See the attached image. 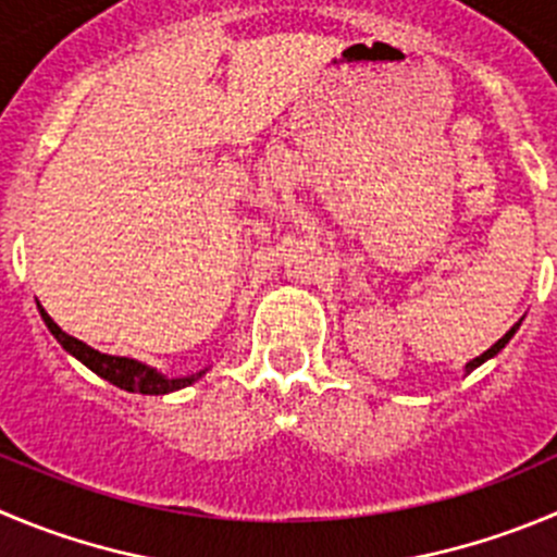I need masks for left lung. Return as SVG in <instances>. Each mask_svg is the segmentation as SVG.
<instances>
[{
	"mask_svg": "<svg viewBox=\"0 0 557 557\" xmlns=\"http://www.w3.org/2000/svg\"><path fill=\"white\" fill-rule=\"evenodd\" d=\"M517 327H520V322H517V325H513V327H511V331H508V333H506V336H503V338H497V342H495V344H492V347H490V349H486V352H481V355H479V358H473V361H470V363H468V367H465V372H468V374H470V372H473V369H479V367H481V363H484V361H490V358H495V355H497V352H500V349H503V347H506V344H508V338H511V336H513V333H517Z\"/></svg>",
	"mask_w": 557,
	"mask_h": 557,
	"instance_id": "8db88e82",
	"label": "left lung"
}]
</instances>
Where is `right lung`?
<instances>
[{"label":"right lung","instance_id":"add662e5","mask_svg":"<svg viewBox=\"0 0 557 557\" xmlns=\"http://www.w3.org/2000/svg\"><path fill=\"white\" fill-rule=\"evenodd\" d=\"M37 309H40V317H44L46 327L54 333L57 342H60L62 347H65L67 352L73 355V358H78L84 367L92 369L98 377L109 380L111 385H116V388H123V391H131V394H150V396L172 394V391H180V388H185V385L196 383V380L208 372V369H205V372L190 374V377H172V380H169L166 374H161L158 369L147 367V363L134 361V358H120V355L98 352V349H92L89 344H84V342H78V338L67 336V333L62 331V327L57 325V322L51 320L49 314H46L44 306L37 304Z\"/></svg>","mask_w":557,"mask_h":557}]
</instances>
